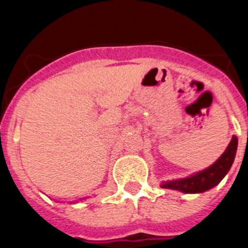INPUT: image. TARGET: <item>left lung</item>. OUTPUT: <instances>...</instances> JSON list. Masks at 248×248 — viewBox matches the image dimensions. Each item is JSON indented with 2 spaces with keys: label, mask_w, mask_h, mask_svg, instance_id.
Returning a JSON list of instances; mask_svg holds the SVG:
<instances>
[{
  "label": "left lung",
  "mask_w": 248,
  "mask_h": 248,
  "mask_svg": "<svg viewBox=\"0 0 248 248\" xmlns=\"http://www.w3.org/2000/svg\"><path fill=\"white\" fill-rule=\"evenodd\" d=\"M237 144V137L233 135L226 150L223 151L222 155L209 168L194 172L189 176L181 177V179L161 181L160 187L176 190V191L184 192V194H201V192L209 191L210 189L218 185L230 171L232 164L235 161Z\"/></svg>",
  "instance_id": "1"
}]
</instances>
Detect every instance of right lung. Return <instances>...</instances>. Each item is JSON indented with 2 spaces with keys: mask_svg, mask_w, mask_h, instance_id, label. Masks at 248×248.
Here are the masks:
<instances>
[{
  "mask_svg": "<svg viewBox=\"0 0 248 248\" xmlns=\"http://www.w3.org/2000/svg\"><path fill=\"white\" fill-rule=\"evenodd\" d=\"M89 196H85V198H80V199H78V200H73V201H71V203H77L78 202V201H83V200H85V199H88Z\"/></svg>",
  "mask_w": 248,
  "mask_h": 248,
  "instance_id": "1",
  "label": "right lung"
}]
</instances>
